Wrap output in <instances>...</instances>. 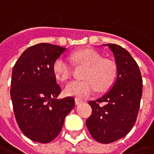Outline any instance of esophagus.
<instances>
[{
  "label": "esophagus",
  "instance_id": "1",
  "mask_svg": "<svg viewBox=\"0 0 154 154\" xmlns=\"http://www.w3.org/2000/svg\"><path fill=\"white\" fill-rule=\"evenodd\" d=\"M82 102H83V101L80 100V99H78V98H76V99H75V103H76L77 105H78V104H80V103H82Z\"/></svg>",
  "mask_w": 154,
  "mask_h": 154
}]
</instances>
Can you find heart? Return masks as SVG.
I'll use <instances>...</instances> for the list:
<instances>
[{"instance_id": "1", "label": "heart", "mask_w": 154, "mask_h": 154, "mask_svg": "<svg viewBox=\"0 0 154 154\" xmlns=\"http://www.w3.org/2000/svg\"><path fill=\"white\" fill-rule=\"evenodd\" d=\"M69 59L74 64L86 67L83 74V81H74L67 84L64 94L78 98L90 95L97 89L103 92L113 83L116 74V66L111 60L103 59L102 56L94 49L85 48L72 52ZM55 77L61 82H66L72 76V65L66 59L59 57L52 66Z\"/></svg>"}]
</instances>
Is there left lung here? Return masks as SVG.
I'll return each instance as SVG.
<instances>
[{"mask_svg": "<svg viewBox=\"0 0 154 154\" xmlns=\"http://www.w3.org/2000/svg\"><path fill=\"white\" fill-rule=\"evenodd\" d=\"M114 54L117 77L108 92L89 102L92 114L85 124L98 142L109 144L121 139L134 126L142 96L139 66L128 51L117 44H105Z\"/></svg>", "mask_w": 154, "mask_h": 154, "instance_id": "8db88e82", "label": "left lung"}]
</instances>
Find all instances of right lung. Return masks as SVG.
<instances>
[{"label": "right lung", "mask_w": 154, "mask_h": 154, "mask_svg": "<svg viewBox=\"0 0 154 154\" xmlns=\"http://www.w3.org/2000/svg\"><path fill=\"white\" fill-rule=\"evenodd\" d=\"M65 49L45 43L31 46L13 68L10 96L16 121L23 134L36 142L53 140L75 106L72 97L57 98L61 88L52 71Z\"/></svg>", "instance_id": "1"}]
</instances>
